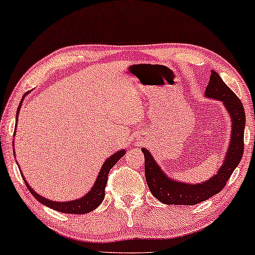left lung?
<instances>
[{"mask_svg": "<svg viewBox=\"0 0 255 255\" xmlns=\"http://www.w3.org/2000/svg\"><path fill=\"white\" fill-rule=\"evenodd\" d=\"M205 97L221 101L231 118V135L225 158L217 174L202 183H187L173 180L161 169L147 148H141L145 156V177L156 200L165 204L195 205L218 194L239 165L244 153V130L246 118L244 107L235 93L225 85L218 73L211 71Z\"/></svg>", "mask_w": 255, "mask_h": 255, "instance_id": "8db88e82", "label": "left lung"}]
</instances>
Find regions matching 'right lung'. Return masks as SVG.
<instances>
[{"label":"right lung","mask_w":255,"mask_h":255,"mask_svg":"<svg viewBox=\"0 0 255 255\" xmlns=\"http://www.w3.org/2000/svg\"><path fill=\"white\" fill-rule=\"evenodd\" d=\"M27 95V93H25L22 97V101H20L18 109H17V114H16V121L17 117H18L20 107H22L23 100L24 97ZM13 145V144H12ZM125 155V149H121L116 153H114L113 155H110L108 158L104 163L101 167L99 175H97L95 183L94 186L90 188V190L87 193L85 196L76 198V200H72V201H67V202H57V201H52L48 200V198L41 196V195L37 194L32 188L30 187V184L26 182L25 177L22 174L24 182H25L27 189L30 190V193L32 194V196L36 198L37 201H39L41 204L46 205V207L53 209V210H57L59 212H64V214H75V215H83V214H88V212L95 210V209L99 207V205L102 203V201L104 200V190H106V186H107V181H108V174H109V170L113 168V167L116 165V162L120 160L122 156ZM20 169V168H19Z\"/></svg>","instance_id":"add662e5"}]
</instances>
